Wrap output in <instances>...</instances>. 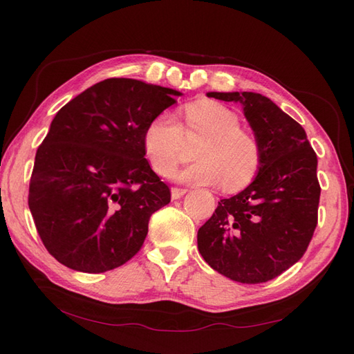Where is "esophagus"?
Returning <instances> with one entry per match:
<instances>
[{"mask_svg": "<svg viewBox=\"0 0 354 354\" xmlns=\"http://www.w3.org/2000/svg\"><path fill=\"white\" fill-rule=\"evenodd\" d=\"M187 193V190L185 189H171V199H179V198H183L184 194Z\"/></svg>", "mask_w": 354, "mask_h": 354, "instance_id": "obj_1", "label": "esophagus"}]
</instances>
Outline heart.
<instances>
[{
    "instance_id": "b5f03b06",
    "label": "heart",
    "mask_w": 354,
    "mask_h": 354,
    "mask_svg": "<svg viewBox=\"0 0 354 354\" xmlns=\"http://www.w3.org/2000/svg\"><path fill=\"white\" fill-rule=\"evenodd\" d=\"M185 135L205 137L196 160L176 173V178L194 184H219L237 190L257 175L261 150L252 133L240 127L239 115L222 103L194 102L185 106ZM184 131L169 112L153 118L145 132V149L156 173L167 176L184 156Z\"/></svg>"
}]
</instances>
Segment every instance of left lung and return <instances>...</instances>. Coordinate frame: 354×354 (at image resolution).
<instances>
[{"label":"left lung","mask_w":354,"mask_h":354,"mask_svg":"<svg viewBox=\"0 0 354 354\" xmlns=\"http://www.w3.org/2000/svg\"><path fill=\"white\" fill-rule=\"evenodd\" d=\"M236 102L259 141L254 181L221 199L198 231V250L217 272L257 284L272 280L303 257L318 223L321 187L317 153L303 126L257 93H207Z\"/></svg>","instance_id":"1"}]
</instances>
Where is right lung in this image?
Masks as SVG:
<instances>
[{"instance_id": "right-lung-1", "label": "right lung", "mask_w": 354, "mask_h": 354, "mask_svg": "<svg viewBox=\"0 0 354 354\" xmlns=\"http://www.w3.org/2000/svg\"><path fill=\"white\" fill-rule=\"evenodd\" d=\"M183 95L135 79H106L53 118L35 158L28 208L59 263L100 274L131 260L170 190L145 158V132Z\"/></svg>"}]
</instances>
